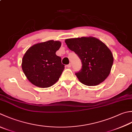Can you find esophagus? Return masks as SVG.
<instances>
[{"label": "esophagus", "mask_w": 132, "mask_h": 132, "mask_svg": "<svg viewBox=\"0 0 132 132\" xmlns=\"http://www.w3.org/2000/svg\"><path fill=\"white\" fill-rule=\"evenodd\" d=\"M67 67H68V68H71V63H69V64H68V65H67Z\"/></svg>", "instance_id": "1"}]
</instances>
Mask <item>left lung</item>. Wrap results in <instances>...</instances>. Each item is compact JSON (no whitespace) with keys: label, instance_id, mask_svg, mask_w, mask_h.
Wrapping results in <instances>:
<instances>
[{"label":"left lung","instance_id":"1","mask_svg":"<svg viewBox=\"0 0 132 132\" xmlns=\"http://www.w3.org/2000/svg\"><path fill=\"white\" fill-rule=\"evenodd\" d=\"M65 43L81 60L82 68L75 74L82 84L95 86L105 81L110 74L113 56L104 43L94 37L68 39Z\"/></svg>","mask_w":132,"mask_h":132}]
</instances>
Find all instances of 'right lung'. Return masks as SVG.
<instances>
[{"instance_id": "obj_1", "label": "right lung", "mask_w": 132, "mask_h": 132, "mask_svg": "<svg viewBox=\"0 0 132 132\" xmlns=\"http://www.w3.org/2000/svg\"><path fill=\"white\" fill-rule=\"evenodd\" d=\"M61 46L59 41L48 40L35 44L26 52L22 68L31 83L45 88L56 83L64 69L61 58L56 51Z\"/></svg>"}]
</instances>
